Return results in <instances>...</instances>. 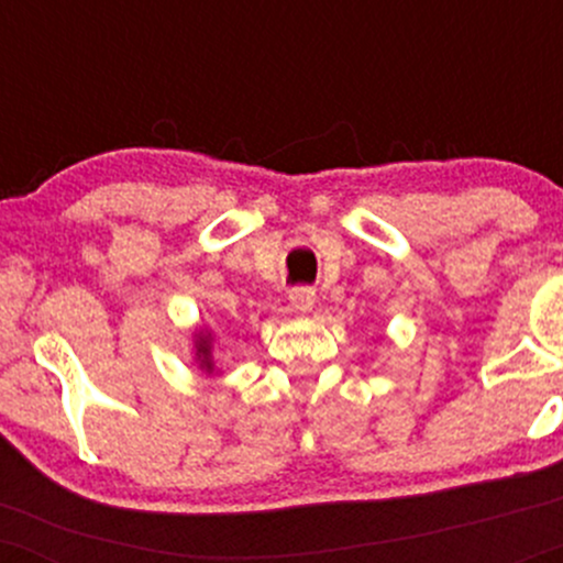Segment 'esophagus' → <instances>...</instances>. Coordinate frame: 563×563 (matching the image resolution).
Segmentation results:
<instances>
[{"mask_svg": "<svg viewBox=\"0 0 563 563\" xmlns=\"http://www.w3.org/2000/svg\"><path fill=\"white\" fill-rule=\"evenodd\" d=\"M314 290L312 288H294L288 294V307L294 309V312H312L314 307Z\"/></svg>", "mask_w": 563, "mask_h": 563, "instance_id": "1", "label": "esophagus"}]
</instances>
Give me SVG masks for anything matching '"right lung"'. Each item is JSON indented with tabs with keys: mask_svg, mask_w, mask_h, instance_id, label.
<instances>
[{
	"mask_svg": "<svg viewBox=\"0 0 563 563\" xmlns=\"http://www.w3.org/2000/svg\"><path fill=\"white\" fill-rule=\"evenodd\" d=\"M214 331L211 328H196L192 333V357L203 373H214Z\"/></svg>",
	"mask_w": 563,
	"mask_h": 563,
	"instance_id": "1",
	"label": "right lung"
}]
</instances>
